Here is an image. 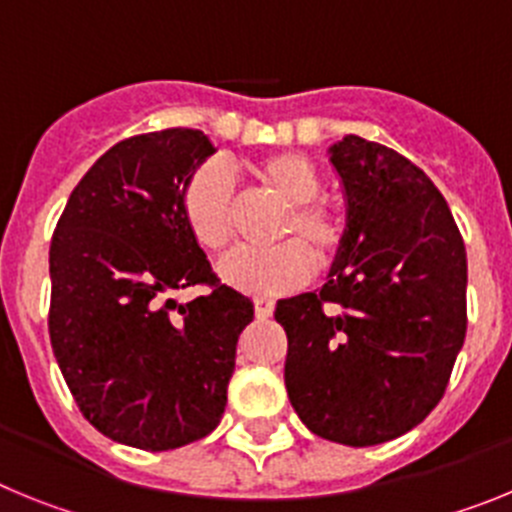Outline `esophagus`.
<instances>
[{"label": "esophagus", "instance_id": "34e87169", "mask_svg": "<svg viewBox=\"0 0 512 512\" xmlns=\"http://www.w3.org/2000/svg\"><path fill=\"white\" fill-rule=\"evenodd\" d=\"M253 312H256V318L266 320L274 315V300H266V297H256L253 300Z\"/></svg>", "mask_w": 512, "mask_h": 512}]
</instances>
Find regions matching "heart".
<instances>
[{
  "instance_id": "heart-1",
  "label": "heart",
  "mask_w": 512,
  "mask_h": 512,
  "mask_svg": "<svg viewBox=\"0 0 512 512\" xmlns=\"http://www.w3.org/2000/svg\"><path fill=\"white\" fill-rule=\"evenodd\" d=\"M248 174L287 205L279 220L277 246L241 248L225 256L217 274L228 287L246 295H279L302 287L312 264L328 269L346 241V225L328 202L318 200L320 174L310 158L279 151L253 158ZM235 187L225 169L205 164L189 176L182 194V215L189 233L205 251H223L233 238Z\"/></svg>"
}]
</instances>
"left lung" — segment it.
<instances>
[{"label":"left lung","mask_w":512,"mask_h":512,"mask_svg":"<svg viewBox=\"0 0 512 512\" xmlns=\"http://www.w3.org/2000/svg\"><path fill=\"white\" fill-rule=\"evenodd\" d=\"M346 241L320 292L277 302L284 384L315 436L374 446L438 405L467 336V251L436 184L392 148H328Z\"/></svg>","instance_id":"left-lung-1"}]
</instances>
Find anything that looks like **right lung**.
<instances>
[{"label": "right lung", "mask_w": 512, "mask_h": 512, "mask_svg": "<svg viewBox=\"0 0 512 512\" xmlns=\"http://www.w3.org/2000/svg\"><path fill=\"white\" fill-rule=\"evenodd\" d=\"M212 153L192 128L120 140L53 230V354L84 418L135 449H179L215 431L253 320V302L220 284L182 215L189 176ZM194 283L211 292L187 306L168 297Z\"/></svg>", "instance_id": "1"}]
</instances>
